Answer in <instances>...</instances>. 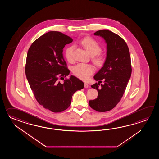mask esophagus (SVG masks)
Instances as JSON below:
<instances>
[{"label":"esophagus","mask_w":159,"mask_h":159,"mask_svg":"<svg viewBox=\"0 0 159 159\" xmlns=\"http://www.w3.org/2000/svg\"><path fill=\"white\" fill-rule=\"evenodd\" d=\"M84 88H88L89 87V84H84Z\"/></svg>","instance_id":"esophagus-1"}]
</instances>
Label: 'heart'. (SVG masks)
I'll use <instances>...</instances> for the list:
<instances>
[{
	"label": "heart",
	"mask_w": 159,
	"mask_h": 159,
	"mask_svg": "<svg viewBox=\"0 0 159 159\" xmlns=\"http://www.w3.org/2000/svg\"><path fill=\"white\" fill-rule=\"evenodd\" d=\"M80 44L87 50L90 54L93 56L92 60L97 66L101 65L105 60V57L102 54H98L101 48L98 42L93 38L86 37L80 41ZM75 46L68 47L65 50V56L68 61L72 62L74 61ZM94 71V69L91 65L80 63L73 68V73L77 78L82 80H87Z\"/></svg>",
	"instance_id": "obj_1"
}]
</instances>
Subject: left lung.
Wrapping results in <instances>:
<instances>
[{
	"instance_id": "obj_1",
	"label": "left lung",
	"mask_w": 159,
	"mask_h": 159,
	"mask_svg": "<svg viewBox=\"0 0 159 159\" xmlns=\"http://www.w3.org/2000/svg\"><path fill=\"white\" fill-rule=\"evenodd\" d=\"M94 34L103 38L107 52L103 67L94 76L98 82L91 86L98 91V97L89 104L97 111H108L115 107L125 91L132 72L131 57L127 45L118 34L107 30Z\"/></svg>"
}]
</instances>
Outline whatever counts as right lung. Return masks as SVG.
I'll return each instance as SVG.
<instances>
[{
    "label": "right lung",
    "instance_id": "obj_1",
    "mask_svg": "<svg viewBox=\"0 0 159 159\" xmlns=\"http://www.w3.org/2000/svg\"><path fill=\"white\" fill-rule=\"evenodd\" d=\"M72 41L61 32L50 31L34 41L27 53L25 69L30 89L38 103L53 112L67 109L75 92L84 88V82L73 75L59 81L70 73L62 52Z\"/></svg>",
    "mask_w": 159,
    "mask_h": 159
}]
</instances>
